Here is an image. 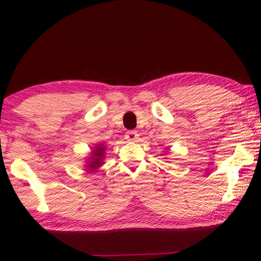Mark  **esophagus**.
Listing matches in <instances>:
<instances>
[{
  "instance_id": "1",
  "label": "esophagus",
  "mask_w": 261,
  "mask_h": 261,
  "mask_svg": "<svg viewBox=\"0 0 261 261\" xmlns=\"http://www.w3.org/2000/svg\"><path fill=\"white\" fill-rule=\"evenodd\" d=\"M138 137H139V135L137 134L136 131H127L125 135V138L129 141H136L137 139H138Z\"/></svg>"
}]
</instances>
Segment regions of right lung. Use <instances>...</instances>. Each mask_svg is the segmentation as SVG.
Segmentation results:
<instances>
[{
	"mask_svg": "<svg viewBox=\"0 0 261 261\" xmlns=\"http://www.w3.org/2000/svg\"><path fill=\"white\" fill-rule=\"evenodd\" d=\"M105 149L106 147L103 145H96V146L93 148V151H92V155L90 158V161L87 163V168L88 170L93 171L95 169H98V168L102 165L103 163V155H105Z\"/></svg>",
	"mask_w": 261,
	"mask_h": 261,
	"instance_id": "obj_1",
	"label": "right lung"
}]
</instances>
